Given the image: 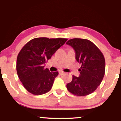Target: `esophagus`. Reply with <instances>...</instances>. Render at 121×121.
I'll return each instance as SVG.
<instances>
[{
	"label": "esophagus",
	"instance_id": "obj_1",
	"mask_svg": "<svg viewBox=\"0 0 121 121\" xmlns=\"http://www.w3.org/2000/svg\"><path fill=\"white\" fill-rule=\"evenodd\" d=\"M59 73L60 75H63L65 74V72H63V71H60V72H59Z\"/></svg>",
	"mask_w": 121,
	"mask_h": 121
}]
</instances>
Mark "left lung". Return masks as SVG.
<instances>
[{
	"label": "left lung",
	"mask_w": 121,
	"mask_h": 121,
	"mask_svg": "<svg viewBox=\"0 0 121 121\" xmlns=\"http://www.w3.org/2000/svg\"><path fill=\"white\" fill-rule=\"evenodd\" d=\"M66 43L73 48L76 60L82 64L79 69V76H72V81L67 85V89L78 96L90 95L96 91L104 78L105 63L103 54L87 39L74 38Z\"/></svg>",
	"instance_id": "1"
}]
</instances>
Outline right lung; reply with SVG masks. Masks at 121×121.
<instances>
[{"instance_id": "add662e5", "label": "right lung", "mask_w": 121, "mask_h": 121, "mask_svg": "<svg viewBox=\"0 0 121 121\" xmlns=\"http://www.w3.org/2000/svg\"><path fill=\"white\" fill-rule=\"evenodd\" d=\"M67 39L34 38L22 48L17 58V75L24 87L35 95L50 91L58 72H50L44 64Z\"/></svg>"}]
</instances>
